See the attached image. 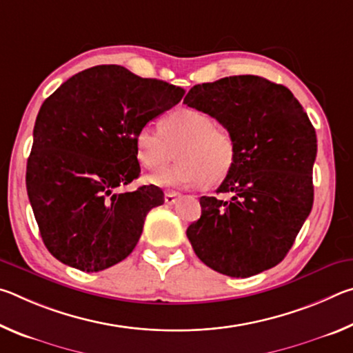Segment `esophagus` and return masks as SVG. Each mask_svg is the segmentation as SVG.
<instances>
[{"label":"esophagus","instance_id":"1","mask_svg":"<svg viewBox=\"0 0 353 353\" xmlns=\"http://www.w3.org/2000/svg\"><path fill=\"white\" fill-rule=\"evenodd\" d=\"M177 199H179V194L177 193H166L165 194V204H168V205L176 204Z\"/></svg>","mask_w":353,"mask_h":353}]
</instances>
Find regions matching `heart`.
Instances as JSON below:
<instances>
[{
  "label": "heart",
  "instance_id": "obj_1",
  "mask_svg": "<svg viewBox=\"0 0 353 353\" xmlns=\"http://www.w3.org/2000/svg\"><path fill=\"white\" fill-rule=\"evenodd\" d=\"M176 151L181 162L148 177L149 182L165 188L216 185L230 174L236 160L234 135L194 109L171 112L160 121V132L143 128L135 135L137 159L151 171L165 168Z\"/></svg>",
  "mask_w": 353,
  "mask_h": 353
}]
</instances>
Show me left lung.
Returning a JSON list of instances; mask_svg holds the SVG:
<instances>
[{"mask_svg": "<svg viewBox=\"0 0 353 353\" xmlns=\"http://www.w3.org/2000/svg\"><path fill=\"white\" fill-rule=\"evenodd\" d=\"M183 104L234 135L236 160L216 193L202 196L187 236L208 268L229 277L271 270L288 254L313 207L316 132L288 88L260 76L194 85Z\"/></svg>", "mask_w": 353, "mask_h": 353, "instance_id": "obj_1", "label": "left lung"}]
</instances>
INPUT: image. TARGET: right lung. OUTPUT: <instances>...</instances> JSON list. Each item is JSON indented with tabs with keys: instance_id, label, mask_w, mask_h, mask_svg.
Listing matches in <instances>:
<instances>
[{
	"instance_id": "right-lung-1",
	"label": "right lung",
	"mask_w": 353,
	"mask_h": 353,
	"mask_svg": "<svg viewBox=\"0 0 353 353\" xmlns=\"http://www.w3.org/2000/svg\"><path fill=\"white\" fill-rule=\"evenodd\" d=\"M185 90L119 65L70 77L41 104L26 166V190L46 249L63 265L98 272L132 252L163 191L143 185L135 135Z\"/></svg>"
}]
</instances>
